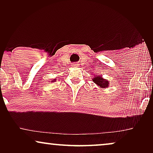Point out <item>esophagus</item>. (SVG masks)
<instances>
[{
	"label": "esophagus",
	"mask_w": 153,
	"mask_h": 153,
	"mask_svg": "<svg viewBox=\"0 0 153 153\" xmlns=\"http://www.w3.org/2000/svg\"><path fill=\"white\" fill-rule=\"evenodd\" d=\"M72 66L73 67H78L79 64H77V63H76V62H74V63L72 64Z\"/></svg>",
	"instance_id": "obj_1"
}]
</instances>
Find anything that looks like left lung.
<instances>
[{
  "label": "left lung",
  "mask_w": 153,
  "mask_h": 153,
  "mask_svg": "<svg viewBox=\"0 0 153 153\" xmlns=\"http://www.w3.org/2000/svg\"><path fill=\"white\" fill-rule=\"evenodd\" d=\"M94 83H96L97 85H99L101 88H107L108 86V81L105 80V79H102V76H95V78L93 79Z\"/></svg>",
  "instance_id": "obj_1"
}]
</instances>
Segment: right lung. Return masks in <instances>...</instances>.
<instances>
[{
	"label": "right lung",
	"instance_id": "obj_1",
	"mask_svg": "<svg viewBox=\"0 0 153 153\" xmlns=\"http://www.w3.org/2000/svg\"><path fill=\"white\" fill-rule=\"evenodd\" d=\"M54 80H55V79H54Z\"/></svg>",
	"mask_w": 153,
	"mask_h": 153
}]
</instances>
